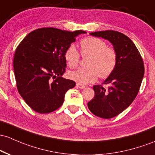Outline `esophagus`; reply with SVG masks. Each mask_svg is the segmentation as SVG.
<instances>
[{
	"label": "esophagus",
	"mask_w": 155,
	"mask_h": 155,
	"mask_svg": "<svg viewBox=\"0 0 155 155\" xmlns=\"http://www.w3.org/2000/svg\"><path fill=\"white\" fill-rule=\"evenodd\" d=\"M76 85H77L78 87L80 88V89H84V88H85V85H84V84H79V83H77Z\"/></svg>",
	"instance_id": "obj_1"
}]
</instances>
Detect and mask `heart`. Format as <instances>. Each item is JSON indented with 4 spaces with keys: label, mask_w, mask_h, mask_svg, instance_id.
Returning <instances> with one entry per match:
<instances>
[{
    "label": "heart",
    "mask_w": 155,
    "mask_h": 155,
    "mask_svg": "<svg viewBox=\"0 0 155 155\" xmlns=\"http://www.w3.org/2000/svg\"><path fill=\"white\" fill-rule=\"evenodd\" d=\"M81 55H90L87 65L69 72L71 79L81 84H86L95 81L98 77L107 78L116 67L117 54L115 51L107 46L106 42L101 39L87 37L80 42ZM64 59L69 67L74 68L80 59L79 52L74 45H70L64 52Z\"/></svg>",
    "instance_id": "obj_1"
}]
</instances>
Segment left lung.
<instances>
[{"instance_id": "left-lung-1", "label": "left lung", "mask_w": 155, "mask_h": 155, "mask_svg": "<svg viewBox=\"0 0 155 155\" xmlns=\"http://www.w3.org/2000/svg\"><path fill=\"white\" fill-rule=\"evenodd\" d=\"M113 45L117 54L116 67L101 85H94L95 96L87 103L93 115L108 119L116 116L132 104L138 93L144 76V65L133 42L120 32L108 30L90 33Z\"/></svg>"}]
</instances>
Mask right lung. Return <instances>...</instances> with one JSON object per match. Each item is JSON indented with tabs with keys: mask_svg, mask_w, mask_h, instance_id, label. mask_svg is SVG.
Segmentation results:
<instances>
[{
	"mask_svg": "<svg viewBox=\"0 0 155 155\" xmlns=\"http://www.w3.org/2000/svg\"><path fill=\"white\" fill-rule=\"evenodd\" d=\"M84 31L74 32L55 28L30 32L15 51L13 67L18 92L25 103L39 113H49L64 102V95L76 86L64 79V52Z\"/></svg>",
	"mask_w": 155,
	"mask_h": 155,
	"instance_id": "obj_1",
	"label": "right lung"
}]
</instances>
